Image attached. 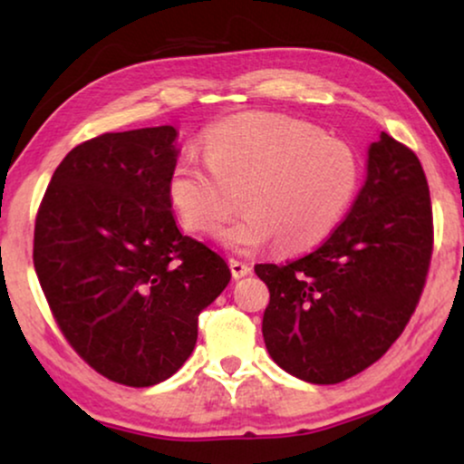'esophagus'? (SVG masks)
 I'll list each match as a JSON object with an SVG mask.
<instances>
[{
  "label": "esophagus",
  "instance_id": "1",
  "mask_svg": "<svg viewBox=\"0 0 464 464\" xmlns=\"http://www.w3.org/2000/svg\"><path fill=\"white\" fill-rule=\"evenodd\" d=\"M230 270L234 278H243L246 275H251V266L246 262H240V259H230Z\"/></svg>",
  "mask_w": 464,
  "mask_h": 464
}]
</instances>
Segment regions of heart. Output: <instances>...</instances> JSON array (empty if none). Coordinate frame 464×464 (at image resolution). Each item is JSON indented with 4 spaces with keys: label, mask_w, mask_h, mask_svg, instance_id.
I'll return each mask as SVG.
<instances>
[{
    "label": "heart",
    "mask_w": 464,
    "mask_h": 464,
    "mask_svg": "<svg viewBox=\"0 0 464 464\" xmlns=\"http://www.w3.org/2000/svg\"><path fill=\"white\" fill-rule=\"evenodd\" d=\"M205 162L183 154L169 175V200L181 226L213 234L227 249L253 251L276 240L302 251L340 224L359 186V160L338 139L306 122L270 113L232 118L207 132Z\"/></svg>",
    "instance_id": "1"
}]
</instances>
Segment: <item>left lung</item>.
Segmentation results:
<instances>
[{
    "label": "left lung",
    "instance_id": "8db88e82",
    "mask_svg": "<svg viewBox=\"0 0 464 464\" xmlns=\"http://www.w3.org/2000/svg\"><path fill=\"white\" fill-rule=\"evenodd\" d=\"M433 256L427 175L408 145L382 132L351 211L306 256L256 264L270 304L262 334L291 376L338 384L389 351L420 302Z\"/></svg>",
    "mask_w": 464,
    "mask_h": 464
}]
</instances>
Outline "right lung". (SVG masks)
Here are the masks:
<instances>
[{
  "mask_svg": "<svg viewBox=\"0 0 464 464\" xmlns=\"http://www.w3.org/2000/svg\"><path fill=\"white\" fill-rule=\"evenodd\" d=\"M175 137L173 126H156L80 143L35 215L34 266L56 325L94 372L135 389L186 363L200 310L232 276L175 224Z\"/></svg>",
  "mask_w": 464,
  "mask_h": 464,
  "instance_id": "1",
  "label": "right lung"
}]
</instances>
